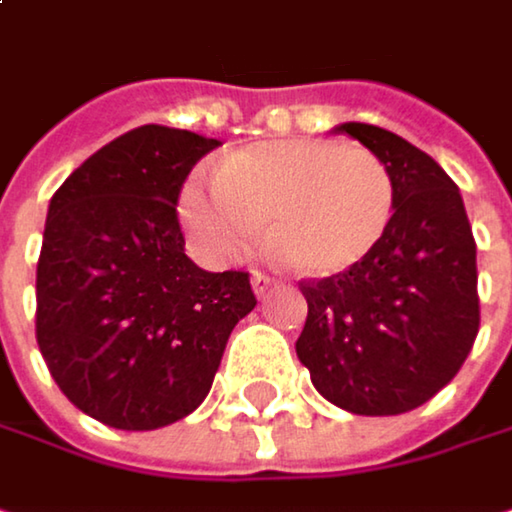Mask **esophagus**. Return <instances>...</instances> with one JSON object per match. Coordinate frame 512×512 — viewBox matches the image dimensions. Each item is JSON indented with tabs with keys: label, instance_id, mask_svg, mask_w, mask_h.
Returning a JSON list of instances; mask_svg holds the SVG:
<instances>
[{
	"label": "esophagus",
	"instance_id": "34e87169",
	"mask_svg": "<svg viewBox=\"0 0 512 512\" xmlns=\"http://www.w3.org/2000/svg\"><path fill=\"white\" fill-rule=\"evenodd\" d=\"M252 290H255L257 299H266V296L275 290V281H272L269 275H263V272H255V275H252Z\"/></svg>",
	"mask_w": 512,
	"mask_h": 512
}]
</instances>
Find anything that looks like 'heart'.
Instances as JSON below:
<instances>
[{
    "mask_svg": "<svg viewBox=\"0 0 512 512\" xmlns=\"http://www.w3.org/2000/svg\"><path fill=\"white\" fill-rule=\"evenodd\" d=\"M180 219L204 255L237 260L263 240L293 272L335 278L376 252L394 219V177L364 148L278 139L228 154L192 177Z\"/></svg>",
    "mask_w": 512,
    "mask_h": 512,
    "instance_id": "1",
    "label": "heart"
}]
</instances>
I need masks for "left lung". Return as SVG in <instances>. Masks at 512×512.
<instances>
[{
  "mask_svg": "<svg viewBox=\"0 0 512 512\" xmlns=\"http://www.w3.org/2000/svg\"><path fill=\"white\" fill-rule=\"evenodd\" d=\"M394 177V219L356 269L302 284L296 356L314 388L353 415H403L439 394L480 329L477 246L445 168L373 124H338Z\"/></svg>",
  "mask_w": 512,
  "mask_h": 512,
  "instance_id": "8db88e82",
  "label": "left lung"
}]
</instances>
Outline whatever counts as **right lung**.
Returning a JSON list of instances; mask_svg holds the SVG:
<instances>
[{
  "label": "right lung",
  "mask_w": 512,
  "mask_h": 512,
  "mask_svg": "<svg viewBox=\"0 0 512 512\" xmlns=\"http://www.w3.org/2000/svg\"><path fill=\"white\" fill-rule=\"evenodd\" d=\"M213 148L219 139L145 124L52 195L38 347L64 397L106 427L159 430L195 412L257 305L246 272H207L183 252L177 195Z\"/></svg>",
  "instance_id": "add662e5"
}]
</instances>
